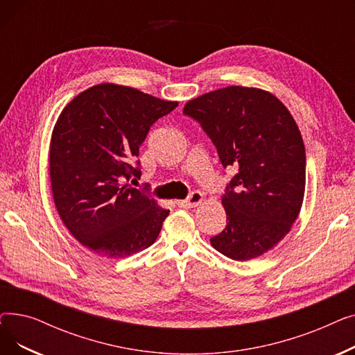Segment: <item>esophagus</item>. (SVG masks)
I'll use <instances>...</instances> for the list:
<instances>
[{"mask_svg":"<svg viewBox=\"0 0 355 355\" xmlns=\"http://www.w3.org/2000/svg\"><path fill=\"white\" fill-rule=\"evenodd\" d=\"M201 201H202V194L200 191H193L187 198L178 201V206L184 209H193V207H197Z\"/></svg>","mask_w":355,"mask_h":355,"instance_id":"1","label":"esophagus"}]
</instances>
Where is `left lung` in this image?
I'll return each mask as SVG.
<instances>
[{
	"instance_id": "left-lung-1",
	"label": "left lung",
	"mask_w": 355,
	"mask_h": 355,
	"mask_svg": "<svg viewBox=\"0 0 355 355\" xmlns=\"http://www.w3.org/2000/svg\"><path fill=\"white\" fill-rule=\"evenodd\" d=\"M184 115L209 135L223 166L237 168L221 198L227 225L211 246L234 260L262 256L291 230L305 194V146L272 93L229 86L189 101Z\"/></svg>"
}]
</instances>
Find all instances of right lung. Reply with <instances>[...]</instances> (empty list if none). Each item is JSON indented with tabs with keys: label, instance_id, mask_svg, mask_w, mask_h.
I'll use <instances>...</instances> for the list:
<instances>
[{
	"label": "right lung",
	"instance_id": "obj_1",
	"mask_svg": "<svg viewBox=\"0 0 355 355\" xmlns=\"http://www.w3.org/2000/svg\"><path fill=\"white\" fill-rule=\"evenodd\" d=\"M177 106L134 87L101 83L62 110L50 142L53 198L67 230L93 253L126 257L157 240L170 210L122 182L141 177V144Z\"/></svg>",
	"mask_w": 355,
	"mask_h": 355
}]
</instances>
